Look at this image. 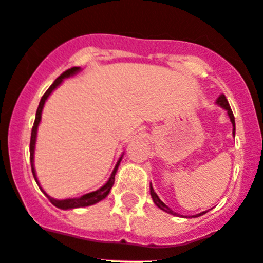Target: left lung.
<instances>
[{
  "label": "left lung",
  "mask_w": 263,
  "mask_h": 263,
  "mask_svg": "<svg viewBox=\"0 0 263 263\" xmlns=\"http://www.w3.org/2000/svg\"><path fill=\"white\" fill-rule=\"evenodd\" d=\"M216 105H219L220 107H223L224 110L227 111V114H228L229 119H231L232 126H233V131H232V134H233V136H235V132H236L235 117H233V112H232V110H231V106H229L228 101H227V98H226V96H224V94H220V96H219V98L216 99ZM149 189H151V196H152L153 202H155V204L157 205V207L160 208V210H162V211L167 212V214H170V215H174V216H182V215H179V214H177V212L172 211V210H170V208L167 207V205L165 204V203L162 202V200H161L160 198H158V195H157V194L155 193V190H153V187H152V183H151V186H149ZM205 212H207V211H204V212H200V214L193 215V217H199V216H202V215H204Z\"/></svg>",
  "instance_id": "left-lung-1"
}]
</instances>
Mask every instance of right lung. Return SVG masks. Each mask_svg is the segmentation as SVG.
<instances>
[{"mask_svg":"<svg viewBox=\"0 0 263 263\" xmlns=\"http://www.w3.org/2000/svg\"><path fill=\"white\" fill-rule=\"evenodd\" d=\"M80 70H81V68H80V67H73V68H70V69L65 70V72H64L63 74L60 76V77H58V79L55 80V82H53V84H52L51 86L48 87V90H47L46 93H44V96L42 97V99H40V102H39V106H37L36 117H35V122H34V127H32V129H31V140H30V161H31L32 176H34L35 181H36V183H37V186H39L40 190L43 191L44 195H46L47 198L49 199V202L55 205V207L60 208V210H73V208L87 207V205H93V204H96V203L101 202L102 199H105L106 196L110 194L111 187H112V184H114L115 174H117V170H118V167H119L120 161H122V158H123V155H122L119 157V160H118L117 165H115V167H114V170H112V173H111L110 178H108V181L106 182L105 184H103L102 187L98 189V190H96V191H91V193L85 194V195L79 196V198H68V199H55V198L49 196L48 194H47L46 191L42 189L39 181H37L36 172H35V166H34V153H35V144H36L37 127H39V123H40V120H42V111H43L44 103H46V101L48 99V97L52 94V91L55 90L56 87L60 86L61 82L64 81V79H68V77H70V76H74L76 73H79Z\"/></svg>","mask_w":263,"mask_h":263,"instance_id":"add662e5","label":"right lung"}]
</instances>
